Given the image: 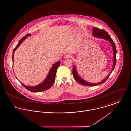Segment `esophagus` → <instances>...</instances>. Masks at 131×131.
<instances>
[{"mask_svg":"<svg viewBox=\"0 0 131 131\" xmlns=\"http://www.w3.org/2000/svg\"><path fill=\"white\" fill-rule=\"evenodd\" d=\"M64 58L65 59H69V58H71V56L69 54H67L66 55H64Z\"/></svg>","mask_w":131,"mask_h":131,"instance_id":"obj_1","label":"esophagus"}]
</instances>
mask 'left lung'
<instances>
[{"mask_svg":"<svg viewBox=\"0 0 131 131\" xmlns=\"http://www.w3.org/2000/svg\"><path fill=\"white\" fill-rule=\"evenodd\" d=\"M92 30H93L92 36H95V37L99 38L106 39L112 45V48H113V56H113V66L112 70L110 72V74L103 81H102L99 83H92L86 82V81L84 80L83 79L81 78V77L78 74L75 66H74L73 67V69H72V74H73V78H74L75 81L77 82H78L79 83H80L82 85H86V86H95V85H97L104 83L107 80V78L109 77V76L111 74V73H112V72L114 70L115 65L116 64V54H117L116 47L115 43L113 41V40L112 39V38L111 37V36L108 35V34L106 31H105L103 29H99L96 27H93L92 28Z\"/></svg>","mask_w":131,"mask_h":131,"instance_id":"obj_1","label":"left lung"}]
</instances>
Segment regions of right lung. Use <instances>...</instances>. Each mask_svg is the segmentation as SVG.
Here are the masks:
<instances>
[{
  "instance_id": "1",
  "label": "right lung",
  "mask_w": 131,
  "mask_h": 131,
  "mask_svg": "<svg viewBox=\"0 0 131 131\" xmlns=\"http://www.w3.org/2000/svg\"><path fill=\"white\" fill-rule=\"evenodd\" d=\"M31 36V34H27L25 36L23 37L18 42L17 45L16 46V47L13 49V53H12V61L13 62V56L15 51L17 49V48L19 47V46L21 44V43L24 41V40L28 36ZM60 61H58V62H56L50 68V70H49V72L48 73V75L47 76L46 78L45 79V80L40 84L36 85V86H26L25 84H24L21 82H20L21 84L24 86L27 90L28 91L32 92H40L44 91L45 90H47L48 89H49L53 84V83L54 82V80L56 79V72L58 68L60 66Z\"/></svg>"
}]
</instances>
